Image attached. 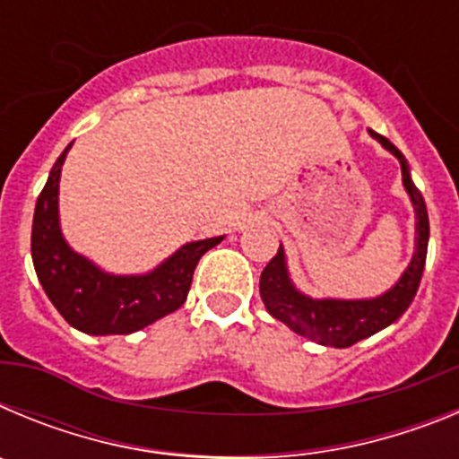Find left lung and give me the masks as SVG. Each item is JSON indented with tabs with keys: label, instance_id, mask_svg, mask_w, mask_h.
Instances as JSON below:
<instances>
[{
	"label": "left lung",
	"instance_id": "obj_1",
	"mask_svg": "<svg viewBox=\"0 0 459 459\" xmlns=\"http://www.w3.org/2000/svg\"><path fill=\"white\" fill-rule=\"evenodd\" d=\"M370 133L393 156H397V160L403 165L404 188L411 197L416 218H419V222H416V255H413L411 264L404 271L403 278L397 280V285L379 299H372V301H333V299L312 301L307 296L299 294L290 282L282 248L266 264V269L262 271V278H259V294H262V301H264L269 315H273L278 322L287 324L294 333L303 335L312 342L340 347V350L351 347L363 338H370L377 331L395 322L397 317H403V312L411 306L413 296L419 291L425 257H428V206H425L420 190L413 186L407 158L386 137L375 131Z\"/></svg>",
	"mask_w": 459,
	"mask_h": 459
}]
</instances>
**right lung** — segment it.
<instances>
[{"instance_id": "obj_1", "label": "right lung", "mask_w": 459, "mask_h": 459, "mask_svg": "<svg viewBox=\"0 0 459 459\" xmlns=\"http://www.w3.org/2000/svg\"><path fill=\"white\" fill-rule=\"evenodd\" d=\"M66 152L56 158L40 190L31 225V259L52 306L73 328L89 335H128L186 303L195 266L222 241L204 238L184 246L147 275H108L73 253L59 232L56 195Z\"/></svg>"}]
</instances>
